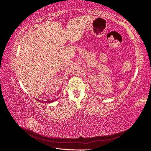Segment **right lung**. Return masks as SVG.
Wrapping results in <instances>:
<instances>
[{"instance_id":"obj_1","label":"right lung","mask_w":151,"mask_h":151,"mask_svg":"<svg viewBox=\"0 0 151 151\" xmlns=\"http://www.w3.org/2000/svg\"><path fill=\"white\" fill-rule=\"evenodd\" d=\"M55 100H52V101H46V103H52V102L55 101Z\"/></svg>"}]
</instances>
